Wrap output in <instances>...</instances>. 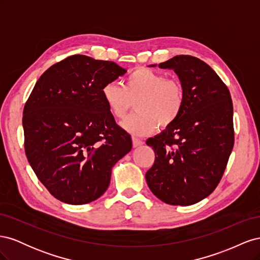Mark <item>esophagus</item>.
Wrapping results in <instances>:
<instances>
[{
  "mask_svg": "<svg viewBox=\"0 0 260 260\" xmlns=\"http://www.w3.org/2000/svg\"><path fill=\"white\" fill-rule=\"evenodd\" d=\"M143 143H144L143 141L140 140L139 138H136V137L132 138V145H133V147H138L140 145H142Z\"/></svg>",
  "mask_w": 260,
  "mask_h": 260,
  "instance_id": "34e87169",
  "label": "esophagus"
}]
</instances>
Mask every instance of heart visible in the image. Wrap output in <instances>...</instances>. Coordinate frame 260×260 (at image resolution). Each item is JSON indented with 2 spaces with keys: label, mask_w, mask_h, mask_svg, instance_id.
<instances>
[{
  "label": "heart",
  "mask_w": 260,
  "mask_h": 260,
  "mask_svg": "<svg viewBox=\"0 0 260 260\" xmlns=\"http://www.w3.org/2000/svg\"><path fill=\"white\" fill-rule=\"evenodd\" d=\"M102 96L117 119L123 118L136 102L137 112L121 122L122 128L135 136L149 135L158 124L169 127L179 119L185 104L182 83L145 67L133 70L123 85L117 81L105 83Z\"/></svg>",
  "instance_id": "b5f03b06"
}]
</instances>
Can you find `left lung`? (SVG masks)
Returning a JSON list of instances; mask_svg holds the SVG:
<instances>
[{"label":"left lung","instance_id":"obj_1","mask_svg":"<svg viewBox=\"0 0 260 260\" xmlns=\"http://www.w3.org/2000/svg\"><path fill=\"white\" fill-rule=\"evenodd\" d=\"M158 66L179 76L185 104L175 123L146 141L155 161L145 178L164 203L188 206L214 192L223 176L234 144L231 94L198 57L179 55Z\"/></svg>","mask_w":260,"mask_h":260}]
</instances>
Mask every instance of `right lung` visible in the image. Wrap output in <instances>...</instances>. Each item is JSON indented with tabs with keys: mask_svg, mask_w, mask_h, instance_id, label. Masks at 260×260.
Here are the masks:
<instances>
[{
	"mask_svg": "<svg viewBox=\"0 0 260 260\" xmlns=\"http://www.w3.org/2000/svg\"><path fill=\"white\" fill-rule=\"evenodd\" d=\"M125 73L114 61L73 55L44 72L30 93L22 115L26 156L58 201L99 199L114 165L131 151L130 136L102 96L103 85Z\"/></svg>",
	"mask_w": 260,
	"mask_h": 260,
	"instance_id": "obj_1",
	"label": "right lung"
}]
</instances>
